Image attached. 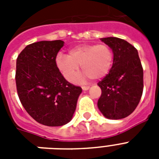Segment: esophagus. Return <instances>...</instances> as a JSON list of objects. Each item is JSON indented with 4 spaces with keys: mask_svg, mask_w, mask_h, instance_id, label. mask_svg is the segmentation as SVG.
I'll use <instances>...</instances> for the list:
<instances>
[{
    "mask_svg": "<svg viewBox=\"0 0 159 159\" xmlns=\"http://www.w3.org/2000/svg\"><path fill=\"white\" fill-rule=\"evenodd\" d=\"M82 88L83 91H87L90 88V87L89 86H83V87H82Z\"/></svg>",
    "mask_w": 159,
    "mask_h": 159,
    "instance_id": "34e87169",
    "label": "esophagus"
}]
</instances>
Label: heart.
<instances>
[{
    "label": "heart",
    "mask_w": 159,
    "mask_h": 159,
    "mask_svg": "<svg viewBox=\"0 0 159 159\" xmlns=\"http://www.w3.org/2000/svg\"><path fill=\"white\" fill-rule=\"evenodd\" d=\"M113 51L107 44L81 43L69 49V55L59 53L56 56V66L65 79L72 81L80 69L84 73L76 80L91 77L102 79L108 74L113 63Z\"/></svg>",
    "instance_id": "obj_1"
}]
</instances>
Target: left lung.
Returning <instances> with one entry per match:
<instances>
[{
	"label": "left lung",
	"mask_w": 159,
	"mask_h": 159,
	"mask_svg": "<svg viewBox=\"0 0 159 159\" xmlns=\"http://www.w3.org/2000/svg\"><path fill=\"white\" fill-rule=\"evenodd\" d=\"M101 40L111 47L114 59L109 74L97 84L102 89L97 106L106 118H125L135 110L143 94V71L138 51L122 39Z\"/></svg>",
	"instance_id": "obj_1"
}]
</instances>
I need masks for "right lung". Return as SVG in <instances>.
Returning <instances> with one entry per match:
<instances>
[{
    "label": "right lung",
    "instance_id": "obj_1",
    "mask_svg": "<svg viewBox=\"0 0 159 159\" xmlns=\"http://www.w3.org/2000/svg\"><path fill=\"white\" fill-rule=\"evenodd\" d=\"M62 40L29 44L16 60V82L21 104L30 116L47 126L72 120L82 90L66 81L56 66Z\"/></svg>",
    "mask_w": 159,
    "mask_h": 159
}]
</instances>
